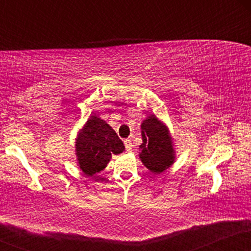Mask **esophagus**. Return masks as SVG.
I'll use <instances>...</instances> for the list:
<instances>
[{"instance_id": "1", "label": "esophagus", "mask_w": 251, "mask_h": 251, "mask_svg": "<svg viewBox=\"0 0 251 251\" xmlns=\"http://www.w3.org/2000/svg\"><path fill=\"white\" fill-rule=\"evenodd\" d=\"M124 144H125V148H126V150H127V151H131L132 150V142H131V139H125L124 140Z\"/></svg>"}]
</instances>
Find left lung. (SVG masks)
Instances as JSON below:
<instances>
[{
  "mask_svg": "<svg viewBox=\"0 0 251 251\" xmlns=\"http://www.w3.org/2000/svg\"><path fill=\"white\" fill-rule=\"evenodd\" d=\"M143 144L139 146V158L144 165L153 174H162L175 163L174 139L168 126L154 114L142 123Z\"/></svg>",
  "mask_w": 251,
  "mask_h": 251,
  "instance_id": "obj_1",
  "label": "left lung"
}]
</instances>
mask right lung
I'll return each mask as SVG.
<instances>
[{
    "label": "right lung",
    "instance_id": "add662e5",
    "mask_svg": "<svg viewBox=\"0 0 251 251\" xmlns=\"http://www.w3.org/2000/svg\"><path fill=\"white\" fill-rule=\"evenodd\" d=\"M75 140L77 165L88 177L102 171L112 155L125 150L116 131L96 114L88 118Z\"/></svg>",
    "mask_w": 251,
    "mask_h": 251
}]
</instances>
